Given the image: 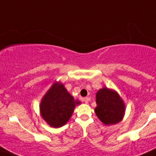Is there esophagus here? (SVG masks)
I'll list each match as a JSON object with an SVG mask.
<instances>
[{"mask_svg":"<svg viewBox=\"0 0 156 156\" xmlns=\"http://www.w3.org/2000/svg\"><path fill=\"white\" fill-rule=\"evenodd\" d=\"M89 100H90V99H89L88 97H85V98H84V99H83V101L85 102V103H86V104L88 103V102H89Z\"/></svg>","mask_w":156,"mask_h":156,"instance_id":"34e87169","label":"esophagus"}]
</instances>
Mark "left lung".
Masks as SVG:
<instances>
[{"label":"left lung","instance_id":"8db88e82","mask_svg":"<svg viewBox=\"0 0 156 156\" xmlns=\"http://www.w3.org/2000/svg\"><path fill=\"white\" fill-rule=\"evenodd\" d=\"M95 99L97 106L95 113L104 124L113 125L123 120L125 103L116 91L103 87L98 91Z\"/></svg>","mask_w":156,"mask_h":156}]
</instances>
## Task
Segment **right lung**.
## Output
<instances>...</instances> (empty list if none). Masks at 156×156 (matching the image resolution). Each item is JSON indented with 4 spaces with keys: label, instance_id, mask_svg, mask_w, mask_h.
<instances>
[{
    "label": "right lung",
    "instance_id": "right-lung-1",
    "mask_svg": "<svg viewBox=\"0 0 156 156\" xmlns=\"http://www.w3.org/2000/svg\"><path fill=\"white\" fill-rule=\"evenodd\" d=\"M81 104L68 92L64 84L55 81L43 95L40 104L42 118L54 128L64 126L69 120L75 106Z\"/></svg>",
    "mask_w": 156,
    "mask_h": 156
}]
</instances>
